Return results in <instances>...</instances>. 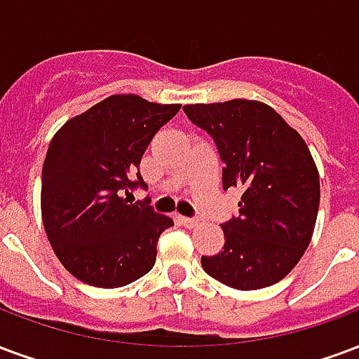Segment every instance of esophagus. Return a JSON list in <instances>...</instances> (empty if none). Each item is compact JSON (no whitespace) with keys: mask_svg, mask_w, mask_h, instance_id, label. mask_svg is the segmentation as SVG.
<instances>
[{"mask_svg":"<svg viewBox=\"0 0 359 359\" xmlns=\"http://www.w3.org/2000/svg\"><path fill=\"white\" fill-rule=\"evenodd\" d=\"M180 222L187 228H196L200 224V219H196V217H180Z\"/></svg>","mask_w":359,"mask_h":359,"instance_id":"1","label":"esophagus"}]
</instances>
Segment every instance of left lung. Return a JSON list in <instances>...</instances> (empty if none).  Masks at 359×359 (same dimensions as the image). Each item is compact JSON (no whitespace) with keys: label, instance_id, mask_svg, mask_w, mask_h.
<instances>
[{"label":"left lung","instance_id":"obj_1","mask_svg":"<svg viewBox=\"0 0 359 359\" xmlns=\"http://www.w3.org/2000/svg\"><path fill=\"white\" fill-rule=\"evenodd\" d=\"M211 135L222 159V188H240V215L222 222L224 247L201 257L207 274L228 287L274 285L306 251L320 207L312 154L280 114L257 100L182 108Z\"/></svg>","mask_w":359,"mask_h":359}]
</instances>
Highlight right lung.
<instances>
[{"instance_id": "obj_1", "label": "right lung", "mask_w": 359, "mask_h": 359, "mask_svg": "<svg viewBox=\"0 0 359 359\" xmlns=\"http://www.w3.org/2000/svg\"><path fill=\"white\" fill-rule=\"evenodd\" d=\"M180 104L112 95L60 127L41 171V217L58 261L74 278L112 289L152 270L159 233L172 226L148 200L140 159Z\"/></svg>"}]
</instances>
